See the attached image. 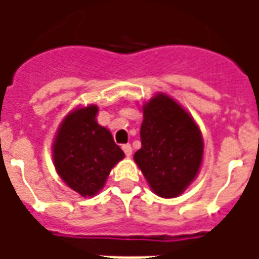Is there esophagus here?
Returning a JSON list of instances; mask_svg holds the SVG:
<instances>
[{
  "label": "esophagus",
  "instance_id": "obj_1",
  "mask_svg": "<svg viewBox=\"0 0 259 259\" xmlns=\"http://www.w3.org/2000/svg\"><path fill=\"white\" fill-rule=\"evenodd\" d=\"M122 150H123L124 155L127 158L132 155V146H130V144H123V146H122Z\"/></svg>",
  "mask_w": 259,
  "mask_h": 259
}]
</instances>
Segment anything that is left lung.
Returning a JSON list of instances; mask_svg holds the SVG:
<instances>
[{
	"label": "left lung",
	"instance_id": "1",
	"mask_svg": "<svg viewBox=\"0 0 259 259\" xmlns=\"http://www.w3.org/2000/svg\"><path fill=\"white\" fill-rule=\"evenodd\" d=\"M141 148L135 161L152 191L178 197L198 174L204 152L202 136L189 113L166 94H157L143 107Z\"/></svg>",
	"mask_w": 259,
	"mask_h": 259
}]
</instances>
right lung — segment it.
Segmentation results:
<instances>
[{
    "label": "right lung",
    "instance_id": "add662e5",
    "mask_svg": "<svg viewBox=\"0 0 259 259\" xmlns=\"http://www.w3.org/2000/svg\"><path fill=\"white\" fill-rule=\"evenodd\" d=\"M97 112L96 105L72 111L59 126L53 144L57 172L83 197L101 190L111 169L124 157L111 132L97 123Z\"/></svg>",
    "mask_w": 259,
    "mask_h": 259
}]
</instances>
